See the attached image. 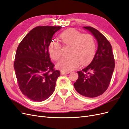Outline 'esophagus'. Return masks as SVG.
Masks as SVG:
<instances>
[{"instance_id": "1", "label": "esophagus", "mask_w": 129, "mask_h": 129, "mask_svg": "<svg viewBox=\"0 0 129 129\" xmlns=\"http://www.w3.org/2000/svg\"><path fill=\"white\" fill-rule=\"evenodd\" d=\"M70 72H66V71H60V74H69L70 73Z\"/></svg>"}]
</instances>
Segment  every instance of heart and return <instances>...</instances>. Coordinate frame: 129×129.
Listing matches in <instances>:
<instances>
[{
    "label": "heart",
    "instance_id": "b5f03b06",
    "mask_svg": "<svg viewBox=\"0 0 129 129\" xmlns=\"http://www.w3.org/2000/svg\"><path fill=\"white\" fill-rule=\"evenodd\" d=\"M61 42L64 45H70L68 57L62 58L56 64L57 69L71 71L82 65H87L92 60L95 52V44L93 36L88 34L81 33L73 28L64 31L60 35ZM49 53L52 58L58 60L61 56V44L53 41L49 45Z\"/></svg>",
    "mask_w": 129,
    "mask_h": 129
}]
</instances>
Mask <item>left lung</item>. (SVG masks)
Instances as JSON below:
<instances>
[{"instance_id": "8db88e82", "label": "left lung", "mask_w": 129, "mask_h": 129, "mask_svg": "<svg viewBox=\"0 0 129 129\" xmlns=\"http://www.w3.org/2000/svg\"><path fill=\"white\" fill-rule=\"evenodd\" d=\"M96 40L98 47L89 65L78 71V78L74 83L77 92L83 96L95 98L107 89L115 68L111 45L105 36L92 27H84Z\"/></svg>"}]
</instances>
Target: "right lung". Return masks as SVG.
<instances>
[{
    "instance_id": "right-lung-1",
    "label": "right lung",
    "mask_w": 129,
    "mask_h": 129,
    "mask_svg": "<svg viewBox=\"0 0 129 129\" xmlns=\"http://www.w3.org/2000/svg\"><path fill=\"white\" fill-rule=\"evenodd\" d=\"M60 26H38L33 28L19 44L14 69L19 88L32 101H43L53 93L60 73L50 60L49 45Z\"/></svg>"
}]
</instances>
